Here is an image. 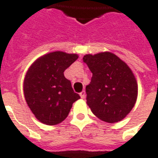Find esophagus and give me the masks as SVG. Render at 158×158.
Wrapping results in <instances>:
<instances>
[{
    "mask_svg": "<svg viewBox=\"0 0 158 158\" xmlns=\"http://www.w3.org/2000/svg\"><path fill=\"white\" fill-rule=\"evenodd\" d=\"M79 96H80V98H82V99H84V98H85V90L81 91V92L79 93Z\"/></svg>",
    "mask_w": 158,
    "mask_h": 158,
    "instance_id": "obj_1",
    "label": "esophagus"
}]
</instances>
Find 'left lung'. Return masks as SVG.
<instances>
[{"mask_svg":"<svg viewBox=\"0 0 158 158\" xmlns=\"http://www.w3.org/2000/svg\"><path fill=\"white\" fill-rule=\"evenodd\" d=\"M84 61L92 73L85 87L86 103L92 113L108 123L123 120L138 97V84L127 64L111 52L88 54Z\"/></svg>","mask_w":158,"mask_h":158,"instance_id":"1","label":"left lung"}]
</instances>
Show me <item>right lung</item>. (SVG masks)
Returning <instances> with one entry per match:
<instances>
[{"instance_id": "obj_1", "label": "right lung", "mask_w": 158, "mask_h": 158, "mask_svg": "<svg viewBox=\"0 0 158 158\" xmlns=\"http://www.w3.org/2000/svg\"><path fill=\"white\" fill-rule=\"evenodd\" d=\"M79 56L54 51L35 60L23 84L25 101L35 117L45 125H57L68 117L73 103L80 98L64 71Z\"/></svg>"}]
</instances>
